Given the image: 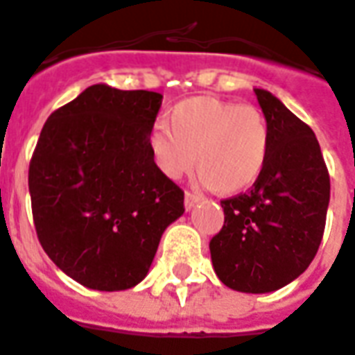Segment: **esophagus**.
Listing matches in <instances>:
<instances>
[{
  "instance_id": "esophagus-1",
  "label": "esophagus",
  "mask_w": 355,
  "mask_h": 355,
  "mask_svg": "<svg viewBox=\"0 0 355 355\" xmlns=\"http://www.w3.org/2000/svg\"><path fill=\"white\" fill-rule=\"evenodd\" d=\"M202 197L197 196V193H191V191H186V196H184V207L186 210H191V208L196 207L197 202L201 201Z\"/></svg>"
}]
</instances>
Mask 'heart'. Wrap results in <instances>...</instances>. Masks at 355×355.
Here are the masks:
<instances>
[{
	"label": "heart",
	"mask_w": 355,
	"mask_h": 355,
	"mask_svg": "<svg viewBox=\"0 0 355 355\" xmlns=\"http://www.w3.org/2000/svg\"><path fill=\"white\" fill-rule=\"evenodd\" d=\"M166 123L147 137L150 159L164 177L178 178L193 166L214 191L231 196L261 177L270 156V126L251 105L196 96L173 105Z\"/></svg>",
	"instance_id": "1"
}]
</instances>
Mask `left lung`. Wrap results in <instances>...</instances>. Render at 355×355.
Instances as JSON below:
<instances>
[{"instance_id":"1","label":"left lung","mask_w":355,"mask_h":355,"mask_svg":"<svg viewBox=\"0 0 355 355\" xmlns=\"http://www.w3.org/2000/svg\"><path fill=\"white\" fill-rule=\"evenodd\" d=\"M270 126V156L248 193L221 201L210 240L214 272L238 292L264 294L304 274L322 242L329 175L315 132L277 96L255 89Z\"/></svg>"}]
</instances>
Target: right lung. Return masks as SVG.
<instances>
[{"label": "right lung", "mask_w": 355, "mask_h": 355, "mask_svg": "<svg viewBox=\"0 0 355 355\" xmlns=\"http://www.w3.org/2000/svg\"><path fill=\"white\" fill-rule=\"evenodd\" d=\"M154 91L87 87L51 113L29 164L37 236L53 264L93 291L145 279L184 191L156 169L147 137Z\"/></svg>", "instance_id": "obj_1"}]
</instances>
